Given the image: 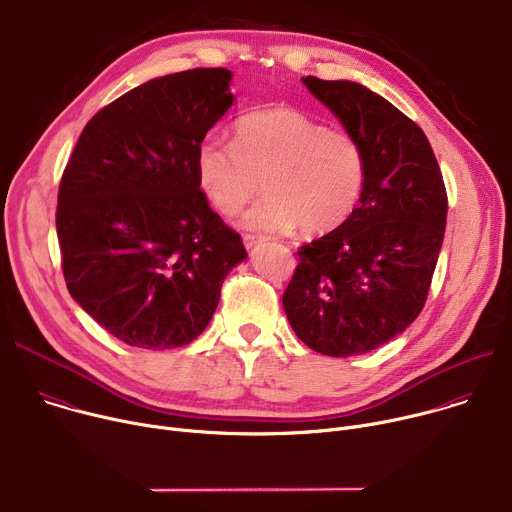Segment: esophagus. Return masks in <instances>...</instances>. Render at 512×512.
<instances>
[{
	"label": "esophagus",
	"instance_id": "1",
	"mask_svg": "<svg viewBox=\"0 0 512 512\" xmlns=\"http://www.w3.org/2000/svg\"><path fill=\"white\" fill-rule=\"evenodd\" d=\"M265 239L263 237H257V235H245V239H243V243H245V247L247 249H255L259 243H263Z\"/></svg>",
	"mask_w": 512,
	"mask_h": 512
}]
</instances>
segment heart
<instances>
[{"instance_id": "1", "label": "heart", "mask_w": 512, "mask_h": 512, "mask_svg": "<svg viewBox=\"0 0 512 512\" xmlns=\"http://www.w3.org/2000/svg\"><path fill=\"white\" fill-rule=\"evenodd\" d=\"M198 183L222 212L237 214L261 188L269 192L241 220L255 232H310L339 226L353 212L365 155L343 128H327L292 106L261 108L235 124V143L206 136L196 153Z\"/></svg>"}]
</instances>
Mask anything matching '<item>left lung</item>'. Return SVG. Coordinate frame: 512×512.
<instances>
[{
	"label": "left lung",
	"instance_id": "left-lung-1",
	"mask_svg": "<svg viewBox=\"0 0 512 512\" xmlns=\"http://www.w3.org/2000/svg\"><path fill=\"white\" fill-rule=\"evenodd\" d=\"M365 155L357 208L304 245L284 310L310 349L351 357L406 331L423 310L441 253L447 194L425 132L355 81L302 77Z\"/></svg>",
	"mask_w": 512,
	"mask_h": 512
}]
</instances>
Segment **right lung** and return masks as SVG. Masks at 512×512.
I'll return each instance as SVG.
<instances>
[{
  "mask_svg": "<svg viewBox=\"0 0 512 512\" xmlns=\"http://www.w3.org/2000/svg\"><path fill=\"white\" fill-rule=\"evenodd\" d=\"M228 69L155 77L100 110L65 167L57 237L73 300L138 349L194 341L247 259L210 210L196 153L235 104Z\"/></svg>",
  "mask_w": 512,
  "mask_h": 512,
  "instance_id": "obj_1",
  "label": "right lung"
}]
</instances>
